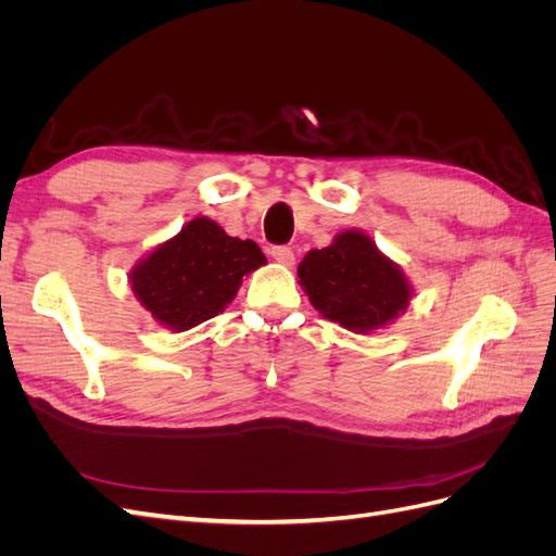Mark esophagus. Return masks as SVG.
Segmentation results:
<instances>
[{
  "instance_id": "obj_1",
  "label": "esophagus",
  "mask_w": 556,
  "mask_h": 556,
  "mask_svg": "<svg viewBox=\"0 0 556 556\" xmlns=\"http://www.w3.org/2000/svg\"><path fill=\"white\" fill-rule=\"evenodd\" d=\"M271 257L285 266L294 264V250L290 245H274L271 248Z\"/></svg>"
}]
</instances>
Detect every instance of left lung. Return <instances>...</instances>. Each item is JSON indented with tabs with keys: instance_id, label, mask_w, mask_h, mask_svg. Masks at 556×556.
Segmentation results:
<instances>
[{
	"instance_id": "left-lung-1",
	"label": "left lung",
	"mask_w": 556,
	"mask_h": 556,
	"mask_svg": "<svg viewBox=\"0 0 556 556\" xmlns=\"http://www.w3.org/2000/svg\"><path fill=\"white\" fill-rule=\"evenodd\" d=\"M299 282L315 311L343 329L368 333L408 308L410 285L364 231L348 229L299 264Z\"/></svg>"
}]
</instances>
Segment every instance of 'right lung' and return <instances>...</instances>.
Instances as JSON below:
<instances>
[{
  "mask_svg": "<svg viewBox=\"0 0 556 556\" xmlns=\"http://www.w3.org/2000/svg\"><path fill=\"white\" fill-rule=\"evenodd\" d=\"M262 264L266 257L255 241L227 237L208 217H194L134 266L129 280L160 325L185 331L223 313L243 276Z\"/></svg>",
  "mask_w": 556,
  "mask_h": 556,
  "instance_id": "1",
  "label": "right lung"
}]
</instances>
